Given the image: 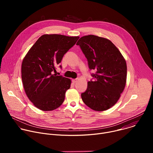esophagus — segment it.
<instances>
[{"label": "esophagus", "mask_w": 153, "mask_h": 153, "mask_svg": "<svg viewBox=\"0 0 153 153\" xmlns=\"http://www.w3.org/2000/svg\"><path fill=\"white\" fill-rule=\"evenodd\" d=\"M77 79H73V80H72V82H73V83H76V82H77Z\"/></svg>", "instance_id": "34e87169"}]
</instances>
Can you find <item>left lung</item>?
Returning <instances> with one entry per match:
<instances>
[{
  "instance_id": "8db88e82",
  "label": "left lung",
  "mask_w": 153,
  "mask_h": 153,
  "mask_svg": "<svg viewBox=\"0 0 153 153\" xmlns=\"http://www.w3.org/2000/svg\"><path fill=\"white\" fill-rule=\"evenodd\" d=\"M76 45L87 59L90 70L96 71L86 90L81 94L82 99L93 110L105 111L116 103L125 88L126 61L113 43L103 37L85 36Z\"/></svg>"
}]
</instances>
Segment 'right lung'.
Here are the masks:
<instances>
[{
	"label": "right lung",
	"mask_w": 153,
	"mask_h": 153,
	"mask_svg": "<svg viewBox=\"0 0 153 153\" xmlns=\"http://www.w3.org/2000/svg\"><path fill=\"white\" fill-rule=\"evenodd\" d=\"M79 37L44 34L28 51L22 63V80L28 99L42 111H52L64 101L71 80L54 74L56 66ZM60 68H62L60 65Z\"/></svg>",
	"instance_id": "add662e5"
}]
</instances>
